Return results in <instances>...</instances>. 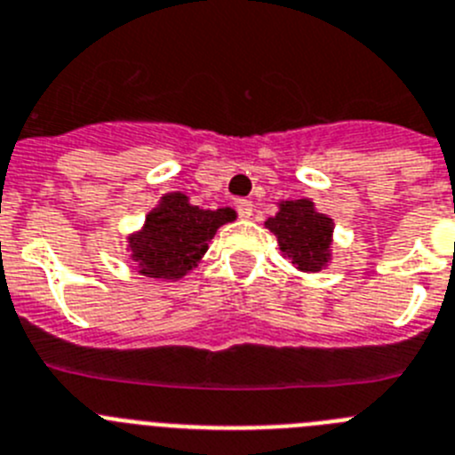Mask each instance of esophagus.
<instances>
[{
    "label": "esophagus",
    "mask_w": 455,
    "mask_h": 455,
    "mask_svg": "<svg viewBox=\"0 0 455 455\" xmlns=\"http://www.w3.org/2000/svg\"><path fill=\"white\" fill-rule=\"evenodd\" d=\"M235 208H237V215H240L243 220H249L253 215V204L249 202V199H240V202L235 204Z\"/></svg>",
    "instance_id": "esophagus-1"
}]
</instances>
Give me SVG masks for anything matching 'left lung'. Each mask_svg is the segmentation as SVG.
<instances>
[{"instance_id": "1", "label": "left lung", "mask_w": 455, "mask_h": 455, "mask_svg": "<svg viewBox=\"0 0 455 455\" xmlns=\"http://www.w3.org/2000/svg\"><path fill=\"white\" fill-rule=\"evenodd\" d=\"M276 235L278 249L299 272H319L331 263L333 220L315 208L313 199L278 202V212L265 220Z\"/></svg>"}]
</instances>
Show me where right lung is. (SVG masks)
<instances>
[{"label": "right lung", "instance_id": "add662e5", "mask_svg": "<svg viewBox=\"0 0 455 455\" xmlns=\"http://www.w3.org/2000/svg\"><path fill=\"white\" fill-rule=\"evenodd\" d=\"M235 220L233 208L204 211L183 192H167L145 224L126 237V251L142 276L179 281L199 265L220 227Z\"/></svg>", "mask_w": 455, "mask_h": 455}]
</instances>
